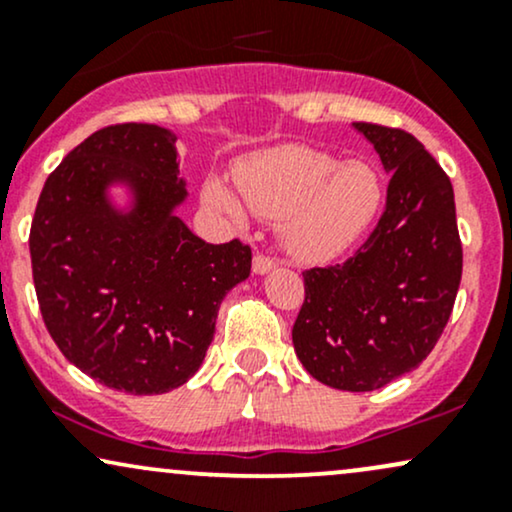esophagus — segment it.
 <instances>
[{
  "label": "esophagus",
  "instance_id": "obj_1",
  "mask_svg": "<svg viewBox=\"0 0 512 512\" xmlns=\"http://www.w3.org/2000/svg\"><path fill=\"white\" fill-rule=\"evenodd\" d=\"M274 269H276V260H269V257H264L257 252L255 260H252V272H255L257 276H264V274L274 272Z\"/></svg>",
  "mask_w": 512,
  "mask_h": 512
}]
</instances>
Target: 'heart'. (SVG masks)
Wrapping results in <instances>:
<instances>
[{"instance_id":"1","label":"heart","mask_w":512,"mask_h":512,"mask_svg":"<svg viewBox=\"0 0 512 512\" xmlns=\"http://www.w3.org/2000/svg\"><path fill=\"white\" fill-rule=\"evenodd\" d=\"M233 180L238 195L219 180L204 182V204L233 221H245V207L279 219L281 243L301 262H332L361 243L387 195L375 163L298 144L240 158Z\"/></svg>"}]
</instances>
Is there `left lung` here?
<instances>
[{"instance_id": "8db88e82", "label": "left lung", "mask_w": 512, "mask_h": 512, "mask_svg": "<svg viewBox=\"0 0 512 512\" xmlns=\"http://www.w3.org/2000/svg\"><path fill=\"white\" fill-rule=\"evenodd\" d=\"M351 127L392 175L385 214L354 257L303 274L293 349L320 383L370 392L431 354L460 289L462 245L452 185L424 144L402 129Z\"/></svg>"}]
</instances>
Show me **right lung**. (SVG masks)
<instances>
[{"mask_svg": "<svg viewBox=\"0 0 512 512\" xmlns=\"http://www.w3.org/2000/svg\"><path fill=\"white\" fill-rule=\"evenodd\" d=\"M175 142L158 125L98 129L45 180L31 226L50 337L81 373L129 395L185 385L223 296L250 276L248 245H211L178 216Z\"/></svg>", "mask_w": 512, "mask_h": 512, "instance_id": "right-lung-1", "label": "right lung"}]
</instances>
